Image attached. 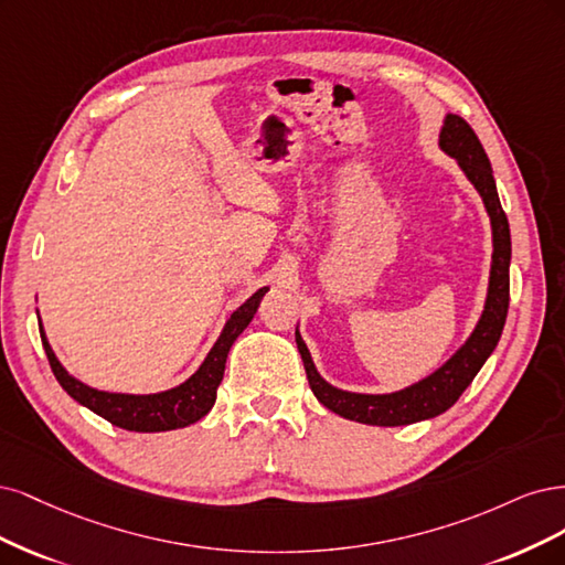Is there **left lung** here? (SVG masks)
I'll return each instance as SVG.
<instances>
[{
	"label": "left lung",
	"mask_w": 565,
	"mask_h": 565,
	"mask_svg": "<svg viewBox=\"0 0 565 565\" xmlns=\"http://www.w3.org/2000/svg\"><path fill=\"white\" fill-rule=\"evenodd\" d=\"M439 148L448 157L458 161L460 171L469 180L475 190L479 192L486 213L490 217V234H493V256H490V271H488V288L481 317L469 338L460 344L455 354L444 361L439 369L429 375L420 377L413 385L385 392V394H366V392H348L333 387L326 382L317 371L312 354H309L307 344L296 326V342L298 352L305 363V373L309 380L319 404L329 411L338 413L348 420L375 425V427H402L431 420V417L446 413L462 392L471 385L488 356L498 348L507 309H509V263H512V236H509V223L502 211L498 185L490 169V159L479 142L477 134L471 126L458 117L446 115L444 126L439 134Z\"/></svg>",
	"instance_id": "obj_1"
}]
</instances>
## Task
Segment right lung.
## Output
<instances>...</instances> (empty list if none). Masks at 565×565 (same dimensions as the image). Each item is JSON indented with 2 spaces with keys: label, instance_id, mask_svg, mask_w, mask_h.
<instances>
[{
  "label": "right lung",
  "instance_id": "obj_1",
  "mask_svg": "<svg viewBox=\"0 0 565 565\" xmlns=\"http://www.w3.org/2000/svg\"><path fill=\"white\" fill-rule=\"evenodd\" d=\"M267 290L269 286L258 288L244 305L234 309L230 319L225 321L221 335H217V340L213 342L211 352L202 361V366H199L188 380H183L180 385L171 390L152 392V394L107 392V390H96L86 385V382L72 375L58 361L56 352L51 350L42 319H40V333H42V342H44L53 375H56L61 387L75 398L77 404L94 411L96 415L105 417L107 423H113L115 427H121V429L169 431V429L194 425L213 408L217 385H221L225 375V361H227L230 348L234 344V340L246 331L250 319L256 317L260 300L265 298Z\"/></svg>",
  "mask_w": 565,
  "mask_h": 565
}]
</instances>
